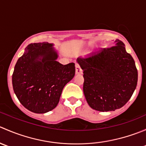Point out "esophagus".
Masks as SVG:
<instances>
[{"instance_id": "34e87169", "label": "esophagus", "mask_w": 146, "mask_h": 146, "mask_svg": "<svg viewBox=\"0 0 146 146\" xmlns=\"http://www.w3.org/2000/svg\"><path fill=\"white\" fill-rule=\"evenodd\" d=\"M76 73L77 75L82 74V70L81 69V68H80V66L78 64H76Z\"/></svg>"}]
</instances>
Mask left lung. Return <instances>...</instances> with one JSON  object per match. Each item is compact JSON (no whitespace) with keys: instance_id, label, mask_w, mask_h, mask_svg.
Wrapping results in <instances>:
<instances>
[{"instance_id":"left-lung-1","label":"left lung","mask_w":146,"mask_h":146,"mask_svg":"<svg viewBox=\"0 0 146 146\" xmlns=\"http://www.w3.org/2000/svg\"><path fill=\"white\" fill-rule=\"evenodd\" d=\"M83 70V92L90 107L100 111H114L130 100L136 88L138 71L124 44L117 39L114 46L78 58Z\"/></svg>"}]
</instances>
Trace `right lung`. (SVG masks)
I'll list each match as a JSON object with an SVG mask.
<instances>
[{"label": "right lung", "mask_w": 146, "mask_h": 146, "mask_svg": "<svg viewBox=\"0 0 146 146\" xmlns=\"http://www.w3.org/2000/svg\"><path fill=\"white\" fill-rule=\"evenodd\" d=\"M48 42L30 44L15 66L12 82L20 102L29 111L43 114L54 110L64 86L74 77V63L63 65Z\"/></svg>", "instance_id": "right-lung-1"}]
</instances>
